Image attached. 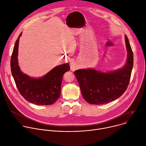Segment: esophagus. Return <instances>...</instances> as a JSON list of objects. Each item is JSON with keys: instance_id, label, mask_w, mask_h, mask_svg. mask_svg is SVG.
<instances>
[{"instance_id": "esophagus-1", "label": "esophagus", "mask_w": 146, "mask_h": 146, "mask_svg": "<svg viewBox=\"0 0 146 146\" xmlns=\"http://www.w3.org/2000/svg\"><path fill=\"white\" fill-rule=\"evenodd\" d=\"M77 69H78V68H77V67H76L75 64H71V70L72 71H75Z\"/></svg>"}]
</instances>
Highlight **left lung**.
I'll list each match as a JSON object with an SVG mask.
<instances>
[{
    "label": "left lung",
    "mask_w": 146,
    "mask_h": 146,
    "mask_svg": "<svg viewBox=\"0 0 146 146\" xmlns=\"http://www.w3.org/2000/svg\"><path fill=\"white\" fill-rule=\"evenodd\" d=\"M127 59L124 66L115 71L103 72L93 68L74 72L84 99L89 104H104L114 101L126 91L133 65V54L125 36Z\"/></svg>",
    "instance_id": "obj_1"
}]
</instances>
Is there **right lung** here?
<instances>
[{
  "label": "right lung",
  "instance_id": "right-lung-1",
  "mask_svg": "<svg viewBox=\"0 0 146 146\" xmlns=\"http://www.w3.org/2000/svg\"><path fill=\"white\" fill-rule=\"evenodd\" d=\"M16 40L11 57V71L17 88L28 102L37 105H50L60 98L63 75L70 69L69 63L56 66L40 78H34L21 71L18 62L19 43Z\"/></svg>",
  "mask_w": 146,
  "mask_h": 146
}]
</instances>
